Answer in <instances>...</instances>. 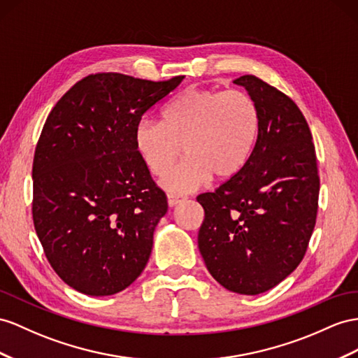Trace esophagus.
<instances>
[{
    "instance_id": "obj_1",
    "label": "esophagus",
    "mask_w": 358,
    "mask_h": 358,
    "mask_svg": "<svg viewBox=\"0 0 358 358\" xmlns=\"http://www.w3.org/2000/svg\"><path fill=\"white\" fill-rule=\"evenodd\" d=\"M185 201H186V196L173 195V194L168 195V204H169V207H176V206H178L181 203H185Z\"/></svg>"
}]
</instances>
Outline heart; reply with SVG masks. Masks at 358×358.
Here are the masks:
<instances>
[{
	"label": "heart",
	"mask_w": 358,
	"mask_h": 358,
	"mask_svg": "<svg viewBox=\"0 0 358 358\" xmlns=\"http://www.w3.org/2000/svg\"><path fill=\"white\" fill-rule=\"evenodd\" d=\"M162 121L136 125L134 146L154 176L172 192L195 190L212 176L228 180L250 162L260 136V112L243 90L187 89L162 108Z\"/></svg>",
	"instance_id": "1"
}]
</instances>
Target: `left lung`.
I'll return each instance as SVG.
<instances>
[{
  "label": "left lung",
  "instance_id": "1",
  "mask_svg": "<svg viewBox=\"0 0 358 358\" xmlns=\"http://www.w3.org/2000/svg\"><path fill=\"white\" fill-rule=\"evenodd\" d=\"M243 86L260 112V136L246 166L201 194L198 248L212 277L241 295L277 286L304 259L317 215L315 145L298 106L255 76Z\"/></svg>",
  "mask_w": 358,
  "mask_h": 358
}]
</instances>
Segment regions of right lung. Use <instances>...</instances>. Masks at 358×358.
Returning <instances> with one entry per match:
<instances>
[{
    "label": "right lung",
    "instance_id": "obj_1",
    "mask_svg": "<svg viewBox=\"0 0 358 358\" xmlns=\"http://www.w3.org/2000/svg\"><path fill=\"white\" fill-rule=\"evenodd\" d=\"M182 78L87 76L47 117L33 160V222L52 269L77 292L115 295L150 260L168 201L136 151L134 130Z\"/></svg>",
    "mask_w": 358,
    "mask_h": 358
}]
</instances>
